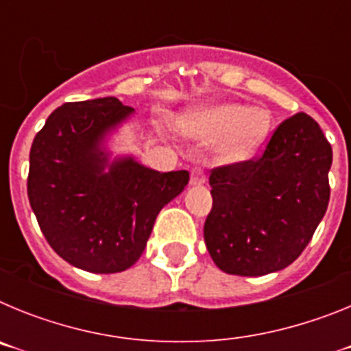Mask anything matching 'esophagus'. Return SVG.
<instances>
[{"label":"esophagus","mask_w":351,"mask_h":351,"mask_svg":"<svg viewBox=\"0 0 351 351\" xmlns=\"http://www.w3.org/2000/svg\"><path fill=\"white\" fill-rule=\"evenodd\" d=\"M190 182L193 186H198V184H202V182H206V172H204L202 167H193V169H191Z\"/></svg>","instance_id":"34e87169"}]
</instances>
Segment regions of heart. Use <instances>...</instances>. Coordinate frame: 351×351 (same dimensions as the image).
Instances as JSON below:
<instances>
[{"instance_id": "heart-1", "label": "heart", "mask_w": 351, "mask_h": 351, "mask_svg": "<svg viewBox=\"0 0 351 351\" xmlns=\"http://www.w3.org/2000/svg\"><path fill=\"white\" fill-rule=\"evenodd\" d=\"M181 125L188 135L206 144L221 142V161L244 163L256 156L271 135L272 117L246 104H219L190 112Z\"/></svg>"}]
</instances>
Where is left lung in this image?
Listing matches in <instances>:
<instances>
[{"instance_id": "1", "label": "left lung", "mask_w": 351, "mask_h": 351, "mask_svg": "<svg viewBox=\"0 0 351 351\" xmlns=\"http://www.w3.org/2000/svg\"><path fill=\"white\" fill-rule=\"evenodd\" d=\"M332 147L311 116L272 132L262 154L210 170L204 223L210 258L226 274L265 276L300 256L330 198Z\"/></svg>"}]
</instances>
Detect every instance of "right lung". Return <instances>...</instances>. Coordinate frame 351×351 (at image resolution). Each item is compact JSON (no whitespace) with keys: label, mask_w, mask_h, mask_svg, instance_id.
<instances>
[{"label":"right lung","mask_w":351,"mask_h":351,"mask_svg":"<svg viewBox=\"0 0 351 351\" xmlns=\"http://www.w3.org/2000/svg\"><path fill=\"white\" fill-rule=\"evenodd\" d=\"M132 112L114 96L64 104L31 145L27 198L40 230L61 258L88 272L132 267L158 213L190 181L186 170L161 173L132 158L104 172L101 138Z\"/></svg>","instance_id":"obj_1"}]
</instances>
